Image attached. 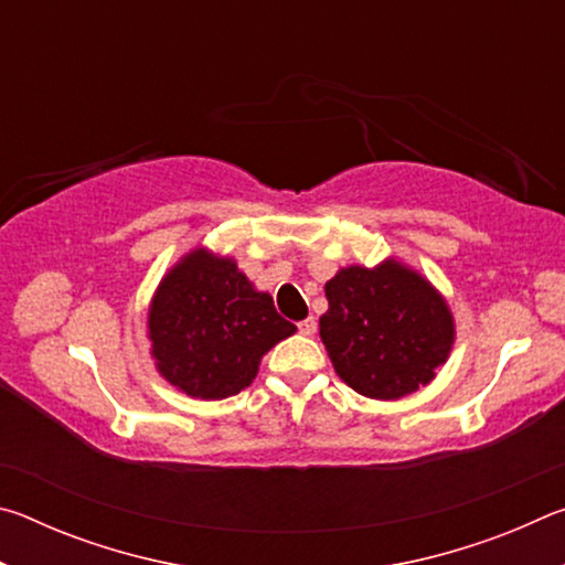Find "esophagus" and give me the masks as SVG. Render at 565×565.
Masks as SVG:
<instances>
[{
  "mask_svg": "<svg viewBox=\"0 0 565 565\" xmlns=\"http://www.w3.org/2000/svg\"><path fill=\"white\" fill-rule=\"evenodd\" d=\"M299 333H303V337H313V333H317V319L309 317L299 321Z\"/></svg>",
  "mask_w": 565,
  "mask_h": 565,
  "instance_id": "obj_1",
  "label": "esophagus"
}]
</instances>
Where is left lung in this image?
<instances>
[{
	"mask_svg": "<svg viewBox=\"0 0 565 565\" xmlns=\"http://www.w3.org/2000/svg\"><path fill=\"white\" fill-rule=\"evenodd\" d=\"M319 333L361 396L394 401L426 386L454 347V317L424 276L398 262L349 266L327 281Z\"/></svg>",
	"mask_w": 565,
	"mask_h": 565,
	"instance_id": "1",
	"label": "left lung"
}]
</instances>
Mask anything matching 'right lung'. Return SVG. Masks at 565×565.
<instances>
[{
	"label": "right lung",
	"instance_id": "obj_1",
	"mask_svg": "<svg viewBox=\"0 0 565 565\" xmlns=\"http://www.w3.org/2000/svg\"><path fill=\"white\" fill-rule=\"evenodd\" d=\"M296 327L234 259L186 254L159 284L149 309L151 356L159 374L186 396L218 401L256 379L259 361Z\"/></svg>",
	"mask_w": 565,
	"mask_h": 565
}]
</instances>
